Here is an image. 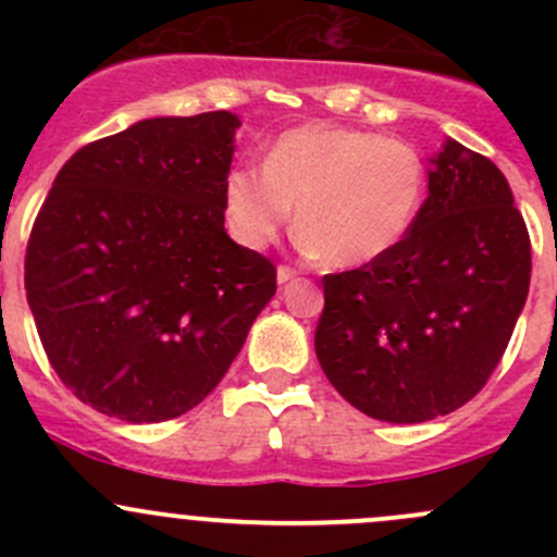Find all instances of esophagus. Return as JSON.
Segmentation results:
<instances>
[{"label":"esophagus","mask_w":557,"mask_h":557,"mask_svg":"<svg viewBox=\"0 0 557 557\" xmlns=\"http://www.w3.org/2000/svg\"><path fill=\"white\" fill-rule=\"evenodd\" d=\"M296 274H299V272H296V269H290V267H280V269H277V283H280V285L294 283Z\"/></svg>","instance_id":"obj_1"}]
</instances>
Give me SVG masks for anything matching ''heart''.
<instances>
[{
	"label": "heart",
	"mask_w": 557,
	"mask_h": 557,
	"mask_svg": "<svg viewBox=\"0 0 557 557\" xmlns=\"http://www.w3.org/2000/svg\"><path fill=\"white\" fill-rule=\"evenodd\" d=\"M423 199L425 164L412 145L325 121L280 134L263 170L234 166L223 177L234 243L263 250L296 212L301 247L336 269L367 267L396 250Z\"/></svg>",
	"instance_id": "heart-1"
}]
</instances>
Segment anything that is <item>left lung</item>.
Returning a JSON list of instances; mask_svg holds the SVG:
<instances>
[{
  "instance_id": "8db88e82",
  "label": "left lung",
  "mask_w": 557,
  "mask_h": 557,
  "mask_svg": "<svg viewBox=\"0 0 557 557\" xmlns=\"http://www.w3.org/2000/svg\"><path fill=\"white\" fill-rule=\"evenodd\" d=\"M528 283L531 239L507 177L447 137L404 243L323 277L314 352L329 383L369 418L434 420L487 383Z\"/></svg>"
}]
</instances>
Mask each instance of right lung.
<instances>
[{
  "label": "right lung",
  "mask_w": 557,
  "mask_h": 557,
  "mask_svg": "<svg viewBox=\"0 0 557 557\" xmlns=\"http://www.w3.org/2000/svg\"><path fill=\"white\" fill-rule=\"evenodd\" d=\"M234 112L148 117L77 150L26 247L50 367L83 404L161 423L205 401L277 290L223 228Z\"/></svg>",
  "instance_id": "obj_1"
}]
</instances>
